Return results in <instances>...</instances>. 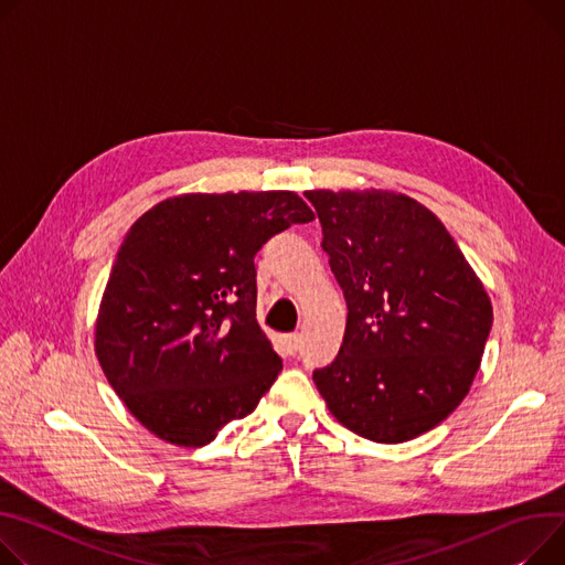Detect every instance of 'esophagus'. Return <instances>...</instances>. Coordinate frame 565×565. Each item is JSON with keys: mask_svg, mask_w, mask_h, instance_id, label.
<instances>
[{"mask_svg": "<svg viewBox=\"0 0 565 565\" xmlns=\"http://www.w3.org/2000/svg\"><path fill=\"white\" fill-rule=\"evenodd\" d=\"M284 343H286V350H288V354H297L299 352V348H302V333H288L286 338H284Z\"/></svg>", "mask_w": 565, "mask_h": 565, "instance_id": "esophagus-1", "label": "esophagus"}]
</instances>
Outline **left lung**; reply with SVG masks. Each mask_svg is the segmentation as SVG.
I'll list each match as a JSON object with an SVG mask.
<instances>
[{
  "label": "left lung",
  "instance_id": "obj_1",
  "mask_svg": "<svg viewBox=\"0 0 565 565\" xmlns=\"http://www.w3.org/2000/svg\"><path fill=\"white\" fill-rule=\"evenodd\" d=\"M343 288L338 356L313 370L333 418L374 443L416 438L468 395L491 333L483 284L443 222L388 191H307Z\"/></svg>",
  "mask_w": 565,
  "mask_h": 565
}]
</instances>
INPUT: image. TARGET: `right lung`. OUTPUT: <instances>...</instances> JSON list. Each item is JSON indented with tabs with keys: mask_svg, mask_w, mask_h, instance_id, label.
I'll list each match as a JSON object with an SVG mask.
<instances>
[{
	"mask_svg": "<svg viewBox=\"0 0 565 565\" xmlns=\"http://www.w3.org/2000/svg\"><path fill=\"white\" fill-rule=\"evenodd\" d=\"M313 211L290 191L181 195L125 236L102 295L95 354L136 420L202 447L270 391L281 359L256 322L254 256Z\"/></svg>",
	"mask_w": 565,
	"mask_h": 565,
	"instance_id": "1",
	"label": "right lung"
}]
</instances>
